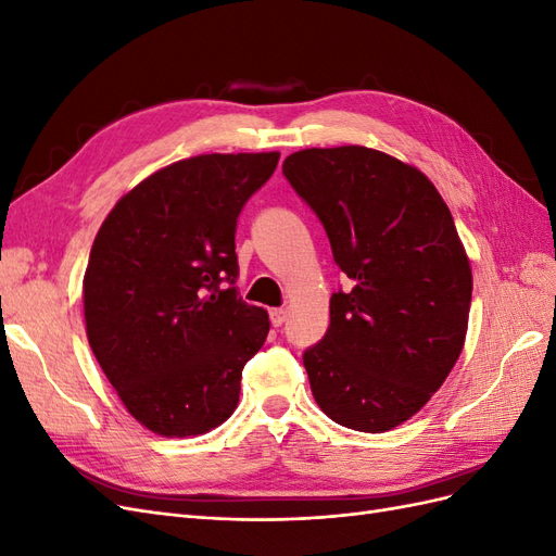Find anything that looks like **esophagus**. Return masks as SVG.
<instances>
[{
  "instance_id": "obj_1",
  "label": "esophagus",
  "mask_w": 556,
  "mask_h": 556,
  "mask_svg": "<svg viewBox=\"0 0 556 556\" xmlns=\"http://www.w3.org/2000/svg\"><path fill=\"white\" fill-rule=\"evenodd\" d=\"M268 317H271V325H274V327H282V325H285V319H288V311L274 308L271 313H268Z\"/></svg>"
}]
</instances>
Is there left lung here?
Instances as JSON below:
<instances>
[{"instance_id": "obj_1", "label": "left lung", "mask_w": 556, "mask_h": 556, "mask_svg": "<svg viewBox=\"0 0 556 556\" xmlns=\"http://www.w3.org/2000/svg\"><path fill=\"white\" fill-rule=\"evenodd\" d=\"M352 280L329 329L304 350L311 390L336 425L382 433L410 419L459 359L473 276L433 182L364 146L308 148L282 162Z\"/></svg>"}]
</instances>
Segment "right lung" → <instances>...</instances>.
<instances>
[{
	"instance_id": "right-lung-1",
	"label": "right lung",
	"mask_w": 556,
	"mask_h": 556,
	"mask_svg": "<svg viewBox=\"0 0 556 556\" xmlns=\"http://www.w3.org/2000/svg\"><path fill=\"white\" fill-rule=\"evenodd\" d=\"M278 153L180 160L109 213L83 278L94 357L143 427L197 435L223 425L268 315L239 296L237 223Z\"/></svg>"
}]
</instances>
